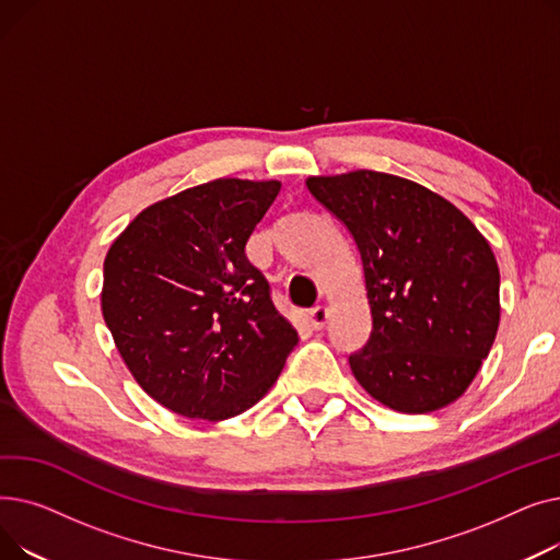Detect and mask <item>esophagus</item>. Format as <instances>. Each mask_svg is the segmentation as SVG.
Returning a JSON list of instances; mask_svg holds the SVG:
<instances>
[{
    "label": "esophagus",
    "instance_id": "34e87169",
    "mask_svg": "<svg viewBox=\"0 0 560 560\" xmlns=\"http://www.w3.org/2000/svg\"><path fill=\"white\" fill-rule=\"evenodd\" d=\"M308 319H311V327H313V329H325L327 319H329V308H327V306H315V308H311Z\"/></svg>",
    "mask_w": 560,
    "mask_h": 560
}]
</instances>
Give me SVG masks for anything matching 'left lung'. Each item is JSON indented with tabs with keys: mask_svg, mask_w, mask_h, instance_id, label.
Here are the masks:
<instances>
[{
	"mask_svg": "<svg viewBox=\"0 0 560 560\" xmlns=\"http://www.w3.org/2000/svg\"><path fill=\"white\" fill-rule=\"evenodd\" d=\"M306 186L361 254L372 334L349 357L359 384L399 413L456 401L502 313L488 241L452 201L395 174L357 170L308 176Z\"/></svg>",
	"mask_w": 560,
	"mask_h": 560,
	"instance_id": "1",
	"label": "left lung"
}]
</instances>
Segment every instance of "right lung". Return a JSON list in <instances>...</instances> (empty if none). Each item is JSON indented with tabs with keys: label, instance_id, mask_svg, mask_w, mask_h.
I'll return each instance as SVG.
<instances>
[{
	"label": "right lung",
	"instance_id": "right-lung-1",
	"mask_svg": "<svg viewBox=\"0 0 560 560\" xmlns=\"http://www.w3.org/2000/svg\"><path fill=\"white\" fill-rule=\"evenodd\" d=\"M281 182L215 179L147 206L104 258L102 315L138 386L176 416L245 413L298 331L245 245Z\"/></svg>",
	"mask_w": 560,
	"mask_h": 560
}]
</instances>
